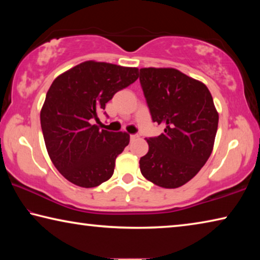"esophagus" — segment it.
Masks as SVG:
<instances>
[{
  "mask_svg": "<svg viewBox=\"0 0 260 260\" xmlns=\"http://www.w3.org/2000/svg\"><path fill=\"white\" fill-rule=\"evenodd\" d=\"M129 139H131V141H134V140L138 139V135H135V134H132V135L129 136Z\"/></svg>",
  "mask_w": 260,
  "mask_h": 260,
  "instance_id": "34e87169",
  "label": "esophagus"
}]
</instances>
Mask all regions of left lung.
Masks as SVG:
<instances>
[{
  "instance_id": "obj_1",
  "label": "left lung",
  "mask_w": 260,
  "mask_h": 260,
  "mask_svg": "<svg viewBox=\"0 0 260 260\" xmlns=\"http://www.w3.org/2000/svg\"><path fill=\"white\" fill-rule=\"evenodd\" d=\"M140 83L152 121L164 126V133L147 140L141 173L159 187H181L212 152L219 121L212 96L204 83L175 69H141Z\"/></svg>"
}]
</instances>
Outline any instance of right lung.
Returning a JSON list of instances; mask_svg holds the SVG:
<instances>
[{
    "label": "right lung",
    "instance_id": "add662e5",
    "mask_svg": "<svg viewBox=\"0 0 260 260\" xmlns=\"http://www.w3.org/2000/svg\"><path fill=\"white\" fill-rule=\"evenodd\" d=\"M138 78L136 68L88 60L51 83L40 113L41 128L52 164L70 182L93 188L112 177L129 135L101 129L94 121L100 124L105 104Z\"/></svg>",
    "mask_w": 260,
    "mask_h": 260
}]
</instances>
